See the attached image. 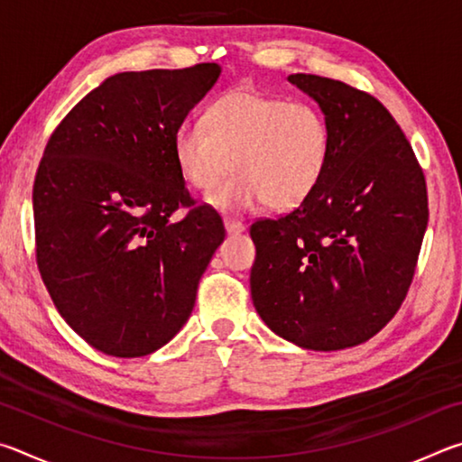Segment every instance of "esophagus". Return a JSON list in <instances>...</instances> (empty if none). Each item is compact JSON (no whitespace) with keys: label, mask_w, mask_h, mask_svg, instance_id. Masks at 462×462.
Listing matches in <instances>:
<instances>
[{"label":"esophagus","mask_w":462,"mask_h":462,"mask_svg":"<svg viewBox=\"0 0 462 462\" xmlns=\"http://www.w3.org/2000/svg\"><path fill=\"white\" fill-rule=\"evenodd\" d=\"M224 228H226V232H228V234H240V232H245L246 226L242 224L240 220H232V217H224Z\"/></svg>","instance_id":"esophagus-1"}]
</instances>
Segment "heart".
Segmentation results:
<instances>
[{
	"mask_svg": "<svg viewBox=\"0 0 462 462\" xmlns=\"http://www.w3.org/2000/svg\"><path fill=\"white\" fill-rule=\"evenodd\" d=\"M332 134L326 116L303 101L238 89L209 106L206 126L185 122L173 134L175 165L183 181L209 191L222 212L259 203L293 209L318 189L330 161Z\"/></svg>",
	"mask_w": 462,
	"mask_h": 462,
	"instance_id": "heart-1",
	"label": "heart"
}]
</instances>
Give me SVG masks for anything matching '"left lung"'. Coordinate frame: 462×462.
Listing matches in <instances>:
<instances>
[{"label":"left lung","mask_w":462,"mask_h":462,"mask_svg":"<svg viewBox=\"0 0 462 462\" xmlns=\"http://www.w3.org/2000/svg\"><path fill=\"white\" fill-rule=\"evenodd\" d=\"M287 81L326 116L330 161L300 208L250 226V295L281 338L328 353L373 338L400 310L428 226V193L381 101L318 75Z\"/></svg>","instance_id":"8db88e82"}]
</instances>
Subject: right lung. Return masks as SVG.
<instances>
[{
    "mask_svg": "<svg viewBox=\"0 0 462 462\" xmlns=\"http://www.w3.org/2000/svg\"><path fill=\"white\" fill-rule=\"evenodd\" d=\"M222 67L107 77L52 132L32 206L36 261L62 319L101 353L151 355L189 319L224 224L195 206L173 134ZM187 207L183 221H171Z\"/></svg>",
    "mask_w": 462,
    "mask_h": 462,
    "instance_id": "add662e5",
    "label": "right lung"
}]
</instances>
